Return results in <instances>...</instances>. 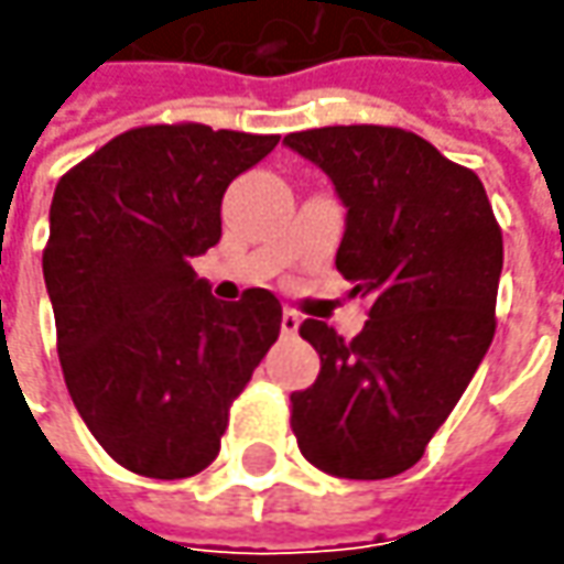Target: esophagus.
Instances as JSON below:
<instances>
[{"label": "esophagus", "instance_id": "34e87169", "mask_svg": "<svg viewBox=\"0 0 564 564\" xmlns=\"http://www.w3.org/2000/svg\"><path fill=\"white\" fill-rule=\"evenodd\" d=\"M297 326H301V316L294 314L292 307L282 311V336H297Z\"/></svg>", "mask_w": 564, "mask_h": 564}]
</instances>
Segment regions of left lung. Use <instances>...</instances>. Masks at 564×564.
<instances>
[{"mask_svg": "<svg viewBox=\"0 0 564 564\" xmlns=\"http://www.w3.org/2000/svg\"><path fill=\"white\" fill-rule=\"evenodd\" d=\"M285 143L336 185L348 209L336 270L370 297L351 341L301 323L319 377L292 392L297 448L333 477H395L421 462L487 355L502 231L480 178L411 131L333 124Z\"/></svg>", "mask_w": 564, "mask_h": 564, "instance_id": "8db88e82", "label": "left lung"}]
</instances>
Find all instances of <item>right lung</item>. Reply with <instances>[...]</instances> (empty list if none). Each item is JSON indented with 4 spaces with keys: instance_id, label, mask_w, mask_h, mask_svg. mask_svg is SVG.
<instances>
[{
    "instance_id": "add662e5",
    "label": "right lung",
    "mask_w": 564,
    "mask_h": 564,
    "mask_svg": "<svg viewBox=\"0 0 564 564\" xmlns=\"http://www.w3.org/2000/svg\"><path fill=\"white\" fill-rule=\"evenodd\" d=\"M279 134L147 124L58 178L43 279L68 395L121 467L200 474L228 408L282 329L267 289L216 301L191 260L223 238V194Z\"/></svg>"
}]
</instances>
